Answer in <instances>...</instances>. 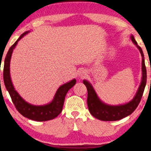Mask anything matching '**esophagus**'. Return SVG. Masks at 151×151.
I'll return each mask as SVG.
<instances>
[{
	"mask_svg": "<svg viewBox=\"0 0 151 151\" xmlns=\"http://www.w3.org/2000/svg\"><path fill=\"white\" fill-rule=\"evenodd\" d=\"M87 76V72L86 70L84 69L80 70V72L78 73V77L80 78H84Z\"/></svg>",
	"mask_w": 151,
	"mask_h": 151,
	"instance_id": "34e87169",
	"label": "esophagus"
}]
</instances>
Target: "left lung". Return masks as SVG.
<instances>
[{"instance_id":"left-lung-1","label":"left lung","mask_w":151,"mask_h":151,"mask_svg":"<svg viewBox=\"0 0 151 151\" xmlns=\"http://www.w3.org/2000/svg\"><path fill=\"white\" fill-rule=\"evenodd\" d=\"M130 38L140 51L142 57L141 81L137 91L132 100L125 104L116 106L104 103L98 97L92 84L89 81L83 80V83L86 86L88 90L87 104L90 114L96 118L102 121H117L129 116L138 106L143 94L147 83V70L145 64L144 54L141 47L137 45L133 35H131Z\"/></svg>"}]
</instances>
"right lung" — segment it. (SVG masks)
Returning a JSON list of instances; mask_svg holds the SVG:
<instances>
[{
    "mask_svg": "<svg viewBox=\"0 0 151 151\" xmlns=\"http://www.w3.org/2000/svg\"><path fill=\"white\" fill-rule=\"evenodd\" d=\"M30 31H27L22 34L17 41L11 46L6 56L4 59L3 78L5 87L9 92V94L17 110L23 116L29 119L37 122H45L53 119L61 113L63 106L64 104L65 98L67 92L76 84V80L75 78L67 82V83L62 84L59 87L56 91L55 94L50 102L44 105H34L30 104L24 99L16 91L12 84V79L10 76V60L12 57L14 49L17 45L18 42L22 38L24 35L28 34Z\"/></svg>",
    "mask_w": 151,
    "mask_h": 151,
    "instance_id": "add662e5",
    "label": "right lung"
}]
</instances>
